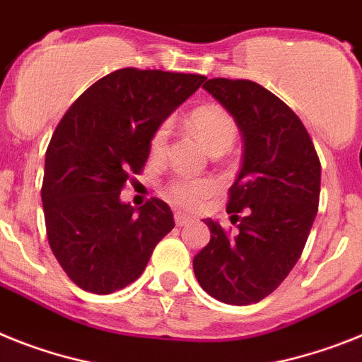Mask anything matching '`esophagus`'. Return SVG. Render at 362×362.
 <instances>
[{
	"mask_svg": "<svg viewBox=\"0 0 362 362\" xmlns=\"http://www.w3.org/2000/svg\"><path fill=\"white\" fill-rule=\"evenodd\" d=\"M191 221H193V217H189V215H186V214H182V211H176L175 214L176 226H186V224H189Z\"/></svg>",
	"mask_w": 362,
	"mask_h": 362,
	"instance_id": "1",
	"label": "esophagus"
}]
</instances>
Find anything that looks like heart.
I'll return each mask as SVG.
<instances>
[{
  "label": "heart",
  "mask_w": 362,
  "mask_h": 362,
  "mask_svg": "<svg viewBox=\"0 0 362 362\" xmlns=\"http://www.w3.org/2000/svg\"><path fill=\"white\" fill-rule=\"evenodd\" d=\"M189 129L202 141L209 153H226L232 147L238 136V124L224 108L217 105H202L191 110L187 117ZM169 139V124L160 123L154 129L148 148L154 158L162 156ZM217 189V184L211 178H193V176H175L167 182L165 191L173 202L186 208H195L204 202Z\"/></svg>",
  "instance_id": "1"
}]
</instances>
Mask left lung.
Listing matches in <instances>:
<instances>
[{
    "instance_id": "left-lung-1",
    "label": "left lung",
    "mask_w": 362,
    "mask_h": 362,
    "mask_svg": "<svg viewBox=\"0 0 362 362\" xmlns=\"http://www.w3.org/2000/svg\"><path fill=\"white\" fill-rule=\"evenodd\" d=\"M202 88L238 123L243 163L226 206L239 232L228 235L204 218L211 239L193 257V270L215 300L250 305L269 296L302 256L318 211L320 160L298 115L257 83L209 78Z\"/></svg>"
}]
</instances>
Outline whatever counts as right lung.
Segmentation results:
<instances>
[{
    "instance_id": "obj_1",
    "label": "right lung",
    "mask_w": 362,
    "mask_h": 362,
    "mask_svg": "<svg viewBox=\"0 0 362 362\" xmlns=\"http://www.w3.org/2000/svg\"><path fill=\"white\" fill-rule=\"evenodd\" d=\"M204 81L117 69L88 88L57 124L45 151V230L54 257L81 289L110 294L136 281L175 228L163 200H147L136 211L119 193L145 167L154 129Z\"/></svg>"
}]
</instances>
